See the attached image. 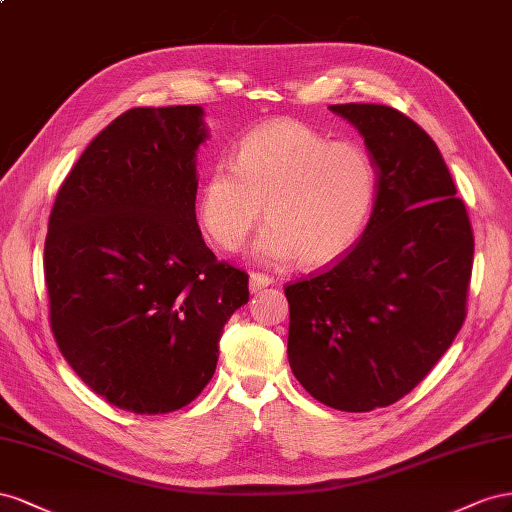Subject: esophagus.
I'll list each match as a JSON object with an SVG mask.
<instances>
[{
  "instance_id": "1",
  "label": "esophagus",
  "mask_w": 512,
  "mask_h": 512,
  "mask_svg": "<svg viewBox=\"0 0 512 512\" xmlns=\"http://www.w3.org/2000/svg\"><path fill=\"white\" fill-rule=\"evenodd\" d=\"M268 285H272V276L264 274V272H251V276H248V289L253 291V294H257V291L266 289Z\"/></svg>"
}]
</instances>
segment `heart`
Here are the masks:
<instances>
[{
  "mask_svg": "<svg viewBox=\"0 0 512 512\" xmlns=\"http://www.w3.org/2000/svg\"><path fill=\"white\" fill-rule=\"evenodd\" d=\"M377 197V167L356 143H334L296 120L251 130L233 163L218 160L203 180L199 221L225 251H236L266 210L253 253L321 266L352 248Z\"/></svg>",
  "mask_w": 512,
  "mask_h": 512,
  "instance_id": "heart-1",
  "label": "heart"
}]
</instances>
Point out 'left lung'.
Here are the masks:
<instances>
[{
  "label": "left lung",
  "instance_id": "1",
  "mask_svg": "<svg viewBox=\"0 0 512 512\" xmlns=\"http://www.w3.org/2000/svg\"><path fill=\"white\" fill-rule=\"evenodd\" d=\"M364 139L377 197L337 264L287 285V356L304 390L343 412L405 397L465 319L474 236L435 141L386 105H330Z\"/></svg>",
  "mask_w": 512,
  "mask_h": 512
}]
</instances>
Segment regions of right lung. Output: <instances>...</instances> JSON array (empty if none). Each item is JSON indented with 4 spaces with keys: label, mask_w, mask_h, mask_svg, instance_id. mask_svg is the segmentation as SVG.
<instances>
[{
    "label": "right lung",
    "mask_w": 512,
    "mask_h": 512,
    "mask_svg": "<svg viewBox=\"0 0 512 512\" xmlns=\"http://www.w3.org/2000/svg\"><path fill=\"white\" fill-rule=\"evenodd\" d=\"M197 105L122 113L55 197L45 242L51 330L111 405L167 414L208 386L248 274L218 261L197 225Z\"/></svg>",
    "instance_id": "obj_1"
}]
</instances>
